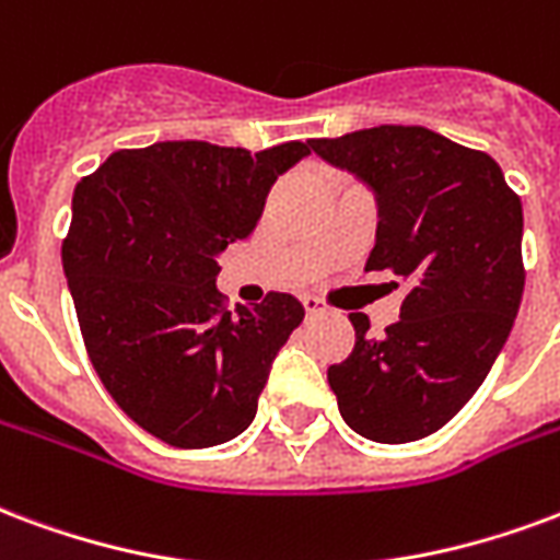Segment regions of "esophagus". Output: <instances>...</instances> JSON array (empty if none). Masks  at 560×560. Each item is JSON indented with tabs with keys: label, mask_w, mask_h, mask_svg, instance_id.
Returning a JSON list of instances; mask_svg holds the SVG:
<instances>
[{
	"label": "esophagus",
	"mask_w": 560,
	"mask_h": 560,
	"mask_svg": "<svg viewBox=\"0 0 560 560\" xmlns=\"http://www.w3.org/2000/svg\"><path fill=\"white\" fill-rule=\"evenodd\" d=\"M302 308H305V314H308V317H317V314L326 312V305H323L317 296H302Z\"/></svg>",
	"instance_id": "obj_1"
}]
</instances>
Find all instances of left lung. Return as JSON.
Listing matches in <instances>:
<instances>
[{"instance_id": "obj_1", "label": "left lung", "mask_w": 560, "mask_h": 560, "mask_svg": "<svg viewBox=\"0 0 560 560\" xmlns=\"http://www.w3.org/2000/svg\"><path fill=\"white\" fill-rule=\"evenodd\" d=\"M312 148L376 192L364 269L407 281L383 338L350 314L353 353L329 364V385L359 436L416 442L469 404L511 335L525 288L523 201L490 153L428 127L380 124Z\"/></svg>"}]
</instances>
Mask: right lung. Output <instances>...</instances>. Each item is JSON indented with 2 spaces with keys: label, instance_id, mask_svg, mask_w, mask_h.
Masks as SVG:
<instances>
[{
  "label": "right lung",
  "instance_id": "add662e5",
  "mask_svg": "<svg viewBox=\"0 0 560 560\" xmlns=\"http://www.w3.org/2000/svg\"><path fill=\"white\" fill-rule=\"evenodd\" d=\"M312 153L210 142L124 148L73 189L61 264L112 400L175 448H213L258 412L272 359L305 317L291 293L228 312L217 258L258 225L276 177Z\"/></svg>",
  "mask_w": 560,
  "mask_h": 560
}]
</instances>
